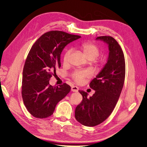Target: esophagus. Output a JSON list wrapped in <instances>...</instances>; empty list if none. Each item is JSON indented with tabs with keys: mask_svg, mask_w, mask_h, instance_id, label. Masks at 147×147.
<instances>
[{
	"mask_svg": "<svg viewBox=\"0 0 147 147\" xmlns=\"http://www.w3.org/2000/svg\"><path fill=\"white\" fill-rule=\"evenodd\" d=\"M71 90L73 92H77L78 91V88L76 86H72L71 88Z\"/></svg>",
	"mask_w": 147,
	"mask_h": 147,
	"instance_id": "esophagus-1",
	"label": "esophagus"
}]
</instances>
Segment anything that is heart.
Returning <instances> with one entry per match:
<instances>
[{"label": "heart", "instance_id": "obj_1", "mask_svg": "<svg viewBox=\"0 0 147 147\" xmlns=\"http://www.w3.org/2000/svg\"><path fill=\"white\" fill-rule=\"evenodd\" d=\"M81 49L82 50L84 53L90 60L94 59L99 54L100 49L98 45L91 42H84L81 45ZM72 48H70L66 51L63 56V61L65 63L69 62V57L72 52ZM103 61L102 59H99L97 60V63L100 64ZM92 76V73L88 70H76L72 74V78L74 81L78 84H80L83 82L84 79L90 78Z\"/></svg>", "mask_w": 147, "mask_h": 147}]
</instances>
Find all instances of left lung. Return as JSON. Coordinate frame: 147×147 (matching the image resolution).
I'll use <instances>...</instances> for the list:
<instances>
[{"label": "left lung", "mask_w": 147, "mask_h": 147, "mask_svg": "<svg viewBox=\"0 0 147 147\" xmlns=\"http://www.w3.org/2000/svg\"><path fill=\"white\" fill-rule=\"evenodd\" d=\"M96 39L108 44V60L90 84V88L95 91V94L88 98L86 92L78 91L82 100L75 110L76 119L88 127L100 124L112 113L121 94L125 73L124 53L116 39L111 36H100Z\"/></svg>", "instance_id": "8db88e82"}]
</instances>
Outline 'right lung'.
Here are the masks:
<instances>
[{
  "label": "right lung",
  "instance_id": "add662e5",
  "mask_svg": "<svg viewBox=\"0 0 147 147\" xmlns=\"http://www.w3.org/2000/svg\"><path fill=\"white\" fill-rule=\"evenodd\" d=\"M80 37L51 31L41 35L32 46L23 69L22 95L25 107L34 117L51 116L57 103L70 91L71 87L66 83L53 87L49 84V80L61 66L63 49Z\"/></svg>",
  "mask_w": 147,
  "mask_h": 147
}]
</instances>
